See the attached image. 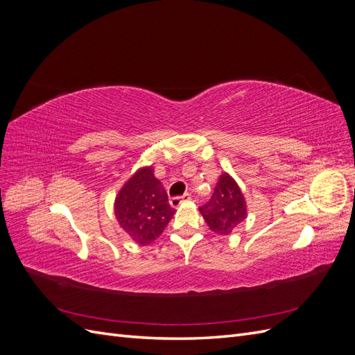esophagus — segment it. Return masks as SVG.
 Returning a JSON list of instances; mask_svg holds the SVG:
<instances>
[{
  "label": "esophagus",
  "instance_id": "34e87169",
  "mask_svg": "<svg viewBox=\"0 0 355 355\" xmlns=\"http://www.w3.org/2000/svg\"><path fill=\"white\" fill-rule=\"evenodd\" d=\"M189 200H191L189 194H184L182 197H173V198H170V206L171 207H179L180 204H184V202H187Z\"/></svg>",
  "mask_w": 355,
  "mask_h": 355
}]
</instances>
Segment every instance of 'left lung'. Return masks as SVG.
Instances as JSON below:
<instances>
[{
    "label": "left lung",
    "mask_w": 355,
    "mask_h": 355,
    "mask_svg": "<svg viewBox=\"0 0 355 355\" xmlns=\"http://www.w3.org/2000/svg\"><path fill=\"white\" fill-rule=\"evenodd\" d=\"M198 210L209 228L218 235H230L247 218L243 191L227 171L219 176L210 201Z\"/></svg>",
    "instance_id": "obj_1"
}]
</instances>
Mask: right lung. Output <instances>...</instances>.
<instances>
[{
    "label": "right lung",
    "mask_w": 355,
    "mask_h": 355,
    "mask_svg": "<svg viewBox=\"0 0 355 355\" xmlns=\"http://www.w3.org/2000/svg\"><path fill=\"white\" fill-rule=\"evenodd\" d=\"M114 211L124 232L141 245L157 240L175 214L153 166L137 168L128 178L115 197Z\"/></svg>",
    "instance_id": "1"
}]
</instances>
